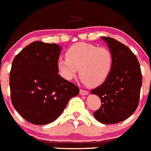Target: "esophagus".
<instances>
[{
	"label": "esophagus",
	"instance_id": "1",
	"mask_svg": "<svg viewBox=\"0 0 151 151\" xmlns=\"http://www.w3.org/2000/svg\"><path fill=\"white\" fill-rule=\"evenodd\" d=\"M79 93H80V95H87L88 93H89V92H88V91H86V90H80V91H79Z\"/></svg>",
	"mask_w": 151,
	"mask_h": 151
}]
</instances>
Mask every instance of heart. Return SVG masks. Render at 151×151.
I'll return each instance as SVG.
<instances>
[{
  "mask_svg": "<svg viewBox=\"0 0 151 151\" xmlns=\"http://www.w3.org/2000/svg\"><path fill=\"white\" fill-rule=\"evenodd\" d=\"M65 58L58 61L61 76L66 80H72L79 72L83 83L91 87L104 83L113 67L111 51L90 43H75L67 50Z\"/></svg>",
  "mask_w": 151,
  "mask_h": 151,
  "instance_id": "heart-1",
  "label": "heart"
}]
</instances>
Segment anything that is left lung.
Segmentation results:
<instances>
[{"label": "left lung", "mask_w": 151, "mask_h": 151, "mask_svg": "<svg viewBox=\"0 0 151 151\" xmlns=\"http://www.w3.org/2000/svg\"><path fill=\"white\" fill-rule=\"evenodd\" d=\"M101 39L113 55V67L107 80L91 90L101 101V107L93 116L103 124L119 123L131 116L138 107L142 73L138 59L129 48L113 38Z\"/></svg>", "instance_id": "8db88e82"}]
</instances>
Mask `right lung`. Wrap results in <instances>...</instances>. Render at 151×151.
Instances as JSON below:
<instances>
[{"mask_svg": "<svg viewBox=\"0 0 151 151\" xmlns=\"http://www.w3.org/2000/svg\"><path fill=\"white\" fill-rule=\"evenodd\" d=\"M61 47L32 42L14 58L10 72L11 100L23 119L46 125L58 118L70 99L79 94L74 83L58 75Z\"/></svg>", "mask_w": 151, "mask_h": 151, "instance_id": "right-lung-1", "label": "right lung"}]
</instances>
